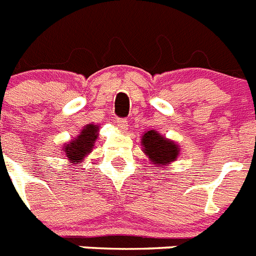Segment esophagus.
Instances as JSON below:
<instances>
[{"instance_id": "34e87169", "label": "esophagus", "mask_w": 256, "mask_h": 256, "mask_svg": "<svg viewBox=\"0 0 256 256\" xmlns=\"http://www.w3.org/2000/svg\"><path fill=\"white\" fill-rule=\"evenodd\" d=\"M115 124H116V126L120 130H126V126H128V123H126V119H124V118H118L116 120H115Z\"/></svg>"}]
</instances>
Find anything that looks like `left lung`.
<instances>
[{
	"label": "left lung",
	"mask_w": 256,
	"mask_h": 256,
	"mask_svg": "<svg viewBox=\"0 0 256 256\" xmlns=\"http://www.w3.org/2000/svg\"><path fill=\"white\" fill-rule=\"evenodd\" d=\"M141 144L144 146L142 151L148 156L155 168H164L165 165L177 159L180 154V148L176 142L165 138L154 130L144 132Z\"/></svg>",
	"instance_id": "obj_1"
}]
</instances>
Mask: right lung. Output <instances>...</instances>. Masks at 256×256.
Masks as SVG:
<instances>
[{
  "mask_svg": "<svg viewBox=\"0 0 256 256\" xmlns=\"http://www.w3.org/2000/svg\"><path fill=\"white\" fill-rule=\"evenodd\" d=\"M97 130H98V126L94 124H87L83 128V130L76 136V138L73 141H70L64 146L65 156L68 158L69 162H80L87 154L91 152L92 148L94 146V142L97 140Z\"/></svg>",
  "mask_w": 256,
  "mask_h": 256,
  "instance_id": "obj_1",
  "label": "right lung"
}]
</instances>
